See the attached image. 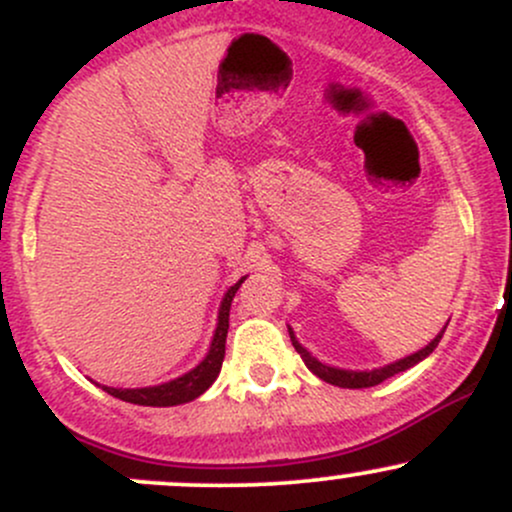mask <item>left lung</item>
Masks as SVG:
<instances>
[{
    "instance_id": "left-lung-1",
    "label": "left lung",
    "mask_w": 512,
    "mask_h": 512,
    "mask_svg": "<svg viewBox=\"0 0 512 512\" xmlns=\"http://www.w3.org/2000/svg\"><path fill=\"white\" fill-rule=\"evenodd\" d=\"M445 327H448V325H445ZM443 332H445V330H443ZM443 332H440L438 337L433 339V342L426 346V349L416 351V354H411V356H407V358H402V361H397V363H390V366H385V368H375V370H339V368L325 366V363H320V361H317V358L310 356L308 351H305L303 346L296 342V337H293V332L289 330L293 349H296L298 354H301V358H303L305 366H308L310 370H313V373L317 375V378L325 380V383L337 385V387H349V390H361V387H373V385H380V383H383V380L392 378V375H397V373H402V370H407V368H411V366H416V363L424 361V358H426L428 354H431L433 349H436L440 339H443Z\"/></svg>"
}]
</instances>
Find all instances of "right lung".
I'll return each mask as SVG.
<instances>
[{
    "instance_id": "1",
    "label": "right lung",
    "mask_w": 512,
    "mask_h": 512,
    "mask_svg": "<svg viewBox=\"0 0 512 512\" xmlns=\"http://www.w3.org/2000/svg\"><path fill=\"white\" fill-rule=\"evenodd\" d=\"M243 279H240L236 286H231L226 296H223L221 310H219V325H216V332H214V342H211L207 358H204L197 368H192L190 373H185L182 378H175L170 380V383H163L156 387H142V390H117V387H103V390L108 392V395L122 399V402L142 404V407H175V404L192 402V399L202 395L204 390H209V385L214 383L216 375H219L223 356H226L228 313H231L233 296H236V291L240 289V284H243Z\"/></svg>"
}]
</instances>
